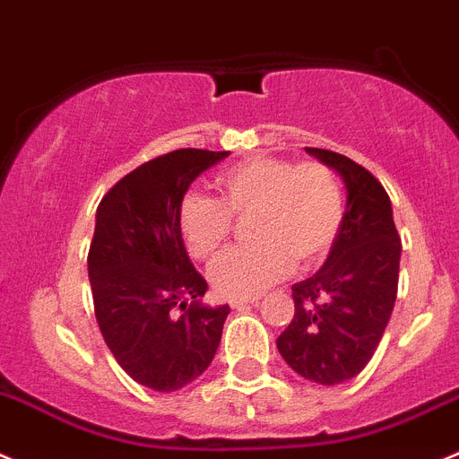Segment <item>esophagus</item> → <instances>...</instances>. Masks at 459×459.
<instances>
[{
  "label": "esophagus",
  "instance_id": "1",
  "mask_svg": "<svg viewBox=\"0 0 459 459\" xmlns=\"http://www.w3.org/2000/svg\"><path fill=\"white\" fill-rule=\"evenodd\" d=\"M260 300V298L257 296H253V298H230V307H233V309H242V307H247V305H255V302Z\"/></svg>",
  "mask_w": 459,
  "mask_h": 459
}]
</instances>
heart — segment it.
<instances>
[{
    "label": "heart",
    "instance_id": "obj_1",
    "mask_svg": "<svg viewBox=\"0 0 459 459\" xmlns=\"http://www.w3.org/2000/svg\"><path fill=\"white\" fill-rule=\"evenodd\" d=\"M220 199L188 193L177 224L186 248L197 260L224 251L233 217L251 215L253 244L229 251L212 264L211 282L220 296L251 298L282 280L293 264L318 266L336 244L345 197L336 172L320 161L247 159L217 175Z\"/></svg>",
    "mask_w": 459,
    "mask_h": 459
}]
</instances>
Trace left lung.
Returning a JSON list of instances; mask_svg holds the SVG:
<instances>
[{
    "label": "left lung",
    "mask_w": 459,
    "mask_h": 459,
    "mask_svg": "<svg viewBox=\"0 0 459 459\" xmlns=\"http://www.w3.org/2000/svg\"><path fill=\"white\" fill-rule=\"evenodd\" d=\"M333 168L348 188L341 233L325 264L291 287V323L275 345L305 379L336 385L354 379L379 348L397 300L402 239L384 186L342 154L305 148Z\"/></svg>",
    "instance_id": "left-lung-1"
}]
</instances>
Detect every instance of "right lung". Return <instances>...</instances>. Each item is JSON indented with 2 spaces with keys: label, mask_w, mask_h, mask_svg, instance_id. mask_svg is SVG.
<instances>
[{
  "label": "right lung",
  "mask_w": 459,
  "mask_h": 459,
  "mask_svg": "<svg viewBox=\"0 0 459 459\" xmlns=\"http://www.w3.org/2000/svg\"><path fill=\"white\" fill-rule=\"evenodd\" d=\"M229 152L184 148L143 163L102 197L87 269L93 311L118 366L157 393L197 379L215 357L230 307L199 302L177 211L188 186Z\"/></svg>",
  "instance_id": "1"
}]
</instances>
